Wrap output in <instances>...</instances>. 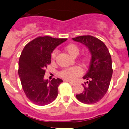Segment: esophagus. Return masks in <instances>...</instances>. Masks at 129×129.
Wrapping results in <instances>:
<instances>
[{"label": "esophagus", "mask_w": 129, "mask_h": 129, "mask_svg": "<svg viewBox=\"0 0 129 129\" xmlns=\"http://www.w3.org/2000/svg\"><path fill=\"white\" fill-rule=\"evenodd\" d=\"M67 82H68L69 83V84H71V85H74V84H75V82H72V81H67Z\"/></svg>", "instance_id": "34e87169"}]
</instances>
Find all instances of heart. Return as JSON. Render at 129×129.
Here are the masks:
<instances>
[{"label":"heart","instance_id":"b5f03b06","mask_svg":"<svg viewBox=\"0 0 129 129\" xmlns=\"http://www.w3.org/2000/svg\"><path fill=\"white\" fill-rule=\"evenodd\" d=\"M66 50L69 55L72 57H76L79 53V48L78 46L74 43L68 45L66 47ZM57 51L56 50H53L51 54V58L52 59H55L57 55ZM82 62L86 63L89 60V57L87 55H84L82 57ZM83 72L82 68L79 66H75L73 67H69V68L64 69L60 72V76L63 79L68 81H74L76 79L77 77L81 76Z\"/></svg>","mask_w":129,"mask_h":129}]
</instances>
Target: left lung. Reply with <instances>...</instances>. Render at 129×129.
Instances as JSON below:
<instances>
[{
  "instance_id": "8db88e82",
  "label": "left lung",
  "mask_w": 129,
  "mask_h": 129,
  "mask_svg": "<svg viewBox=\"0 0 129 129\" xmlns=\"http://www.w3.org/2000/svg\"><path fill=\"white\" fill-rule=\"evenodd\" d=\"M72 40L86 45L91 53L88 71L83 77L87 81L82 84L83 92L76 94V98L85 104L96 103L104 97L110 83L113 73L110 53L102 41L92 36H79Z\"/></svg>"
}]
</instances>
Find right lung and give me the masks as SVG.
Returning <instances> with one entry per match:
<instances>
[{
    "mask_svg": "<svg viewBox=\"0 0 129 129\" xmlns=\"http://www.w3.org/2000/svg\"><path fill=\"white\" fill-rule=\"evenodd\" d=\"M67 38L38 37L29 42L22 50L19 60L18 74L26 97L34 104L46 105L55 100L59 78L44 80L45 69L51 63V53Z\"/></svg>",
    "mask_w": 129,
    "mask_h": 129,
    "instance_id": "obj_1",
    "label": "right lung"
}]
</instances>
